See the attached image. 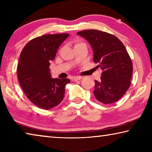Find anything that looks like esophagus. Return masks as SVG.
I'll return each mask as SVG.
<instances>
[{"label": "esophagus", "instance_id": "1", "mask_svg": "<svg viewBox=\"0 0 152 152\" xmlns=\"http://www.w3.org/2000/svg\"><path fill=\"white\" fill-rule=\"evenodd\" d=\"M82 78L80 76H74L72 77V78H71L72 81L73 82H76V81H78V80H80L82 79Z\"/></svg>", "mask_w": 152, "mask_h": 152}]
</instances>
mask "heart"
<instances>
[{
	"mask_svg": "<svg viewBox=\"0 0 152 152\" xmlns=\"http://www.w3.org/2000/svg\"><path fill=\"white\" fill-rule=\"evenodd\" d=\"M82 43H82V42H76V44H75V46H74V47H76V46H78V45H81V44H82Z\"/></svg>",
	"mask_w": 152,
	"mask_h": 152,
	"instance_id": "1",
	"label": "heart"
}]
</instances>
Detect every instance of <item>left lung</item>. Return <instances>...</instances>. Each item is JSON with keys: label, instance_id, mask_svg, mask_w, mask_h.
Returning a JSON list of instances; mask_svg holds the SVG:
<instances>
[{"label": "left lung", "instance_id": "obj_1", "mask_svg": "<svg viewBox=\"0 0 152 152\" xmlns=\"http://www.w3.org/2000/svg\"><path fill=\"white\" fill-rule=\"evenodd\" d=\"M90 43L93 61L102 70L101 80H95L94 94L103 104L117 101L131 85L132 61L123 43L116 36L96 29L77 33Z\"/></svg>", "mask_w": 152, "mask_h": 152}]
</instances>
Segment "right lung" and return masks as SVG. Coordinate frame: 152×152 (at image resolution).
Masks as SVG:
<instances>
[{
    "label": "right lung",
    "instance_id": "add662e5",
    "mask_svg": "<svg viewBox=\"0 0 152 152\" xmlns=\"http://www.w3.org/2000/svg\"><path fill=\"white\" fill-rule=\"evenodd\" d=\"M68 33L44 35L29 41L23 49L17 66L19 84L29 101L49 110L62 101L68 78L51 77V61Z\"/></svg>",
    "mask_w": 152,
    "mask_h": 152
}]
</instances>
